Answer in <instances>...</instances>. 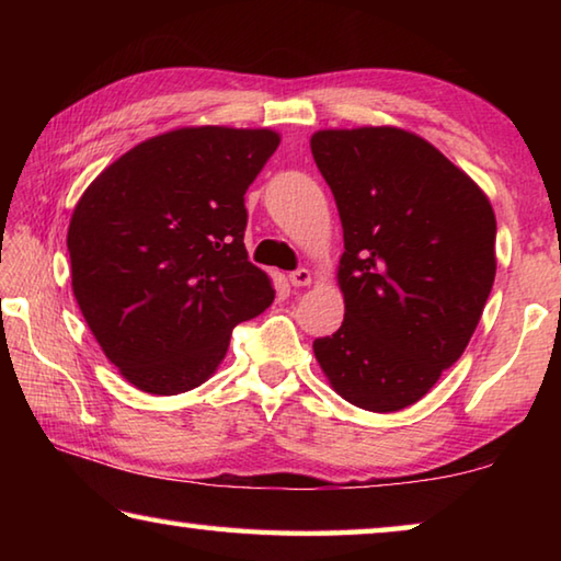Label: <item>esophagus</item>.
<instances>
[{
	"label": "esophagus",
	"instance_id": "esophagus-1",
	"mask_svg": "<svg viewBox=\"0 0 561 561\" xmlns=\"http://www.w3.org/2000/svg\"><path fill=\"white\" fill-rule=\"evenodd\" d=\"M289 284L291 287H297V289H301V287H309L311 284V272L309 270H294L291 274H289Z\"/></svg>",
	"mask_w": 561,
	"mask_h": 561
}]
</instances>
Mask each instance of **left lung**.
<instances>
[{
	"label": "left lung",
	"mask_w": 561,
	"mask_h": 561,
	"mask_svg": "<svg viewBox=\"0 0 561 561\" xmlns=\"http://www.w3.org/2000/svg\"><path fill=\"white\" fill-rule=\"evenodd\" d=\"M311 156L334 193L344 324L314 341L331 388L393 413L462 356L495 282V213L428 140L396 126L324 128Z\"/></svg>",
	"instance_id": "obj_1"
}]
</instances>
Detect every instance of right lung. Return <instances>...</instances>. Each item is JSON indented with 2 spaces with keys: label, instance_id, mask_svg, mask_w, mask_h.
Wrapping results in <instances>:
<instances>
[{
  "label": "right lung",
  "instance_id": "right-lung-1",
  "mask_svg": "<svg viewBox=\"0 0 561 561\" xmlns=\"http://www.w3.org/2000/svg\"><path fill=\"white\" fill-rule=\"evenodd\" d=\"M272 128L185 126L130 148L83 190L71 289L99 346L138 391H193L230 334L274 299L247 260L244 193L279 146Z\"/></svg>",
  "mask_w": 561,
  "mask_h": 561
}]
</instances>
